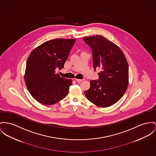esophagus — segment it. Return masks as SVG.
Returning a JSON list of instances; mask_svg holds the SVG:
<instances>
[{
    "mask_svg": "<svg viewBox=\"0 0 156 156\" xmlns=\"http://www.w3.org/2000/svg\"><path fill=\"white\" fill-rule=\"evenodd\" d=\"M75 80L77 82V83H80L82 81H83L82 79H75Z\"/></svg>",
    "mask_w": 156,
    "mask_h": 156,
    "instance_id": "1",
    "label": "esophagus"
}]
</instances>
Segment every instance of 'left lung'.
<instances>
[{
    "mask_svg": "<svg viewBox=\"0 0 156 156\" xmlns=\"http://www.w3.org/2000/svg\"><path fill=\"white\" fill-rule=\"evenodd\" d=\"M91 48L94 70L100 68L99 79L90 81L84 92L87 99L99 107L117 102L124 95L128 84V66L124 53L113 42L102 35L84 37Z\"/></svg>",
    "mask_w": 156,
    "mask_h": 156,
    "instance_id": "obj_1",
    "label": "left lung"
}]
</instances>
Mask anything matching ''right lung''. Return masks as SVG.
Masks as SVG:
<instances>
[{"label":"right lung","instance_id":"add662e5","mask_svg":"<svg viewBox=\"0 0 156 156\" xmlns=\"http://www.w3.org/2000/svg\"><path fill=\"white\" fill-rule=\"evenodd\" d=\"M74 39H54L45 42L30 54L25 82L32 96L40 104L50 105L64 99L72 84L71 79L55 73L61 70L75 43Z\"/></svg>","mask_w":156,"mask_h":156}]
</instances>
